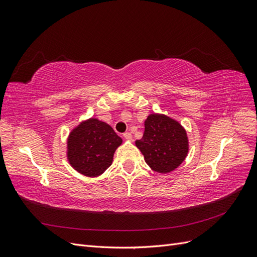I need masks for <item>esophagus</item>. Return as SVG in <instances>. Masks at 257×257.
<instances>
[{
    "instance_id": "esophagus-1",
    "label": "esophagus",
    "mask_w": 257,
    "mask_h": 257,
    "mask_svg": "<svg viewBox=\"0 0 257 257\" xmlns=\"http://www.w3.org/2000/svg\"><path fill=\"white\" fill-rule=\"evenodd\" d=\"M123 137L125 138L127 142H132V141H133V136H132L131 133H124V134H123Z\"/></svg>"
}]
</instances>
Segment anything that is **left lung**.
Returning a JSON list of instances; mask_svg holds the SVG:
<instances>
[{
    "label": "left lung",
    "mask_w": 257,
    "mask_h": 257,
    "mask_svg": "<svg viewBox=\"0 0 257 257\" xmlns=\"http://www.w3.org/2000/svg\"><path fill=\"white\" fill-rule=\"evenodd\" d=\"M153 172L168 174L188 157L190 143L185 128L164 113H150L145 120L142 139L135 142Z\"/></svg>",
    "instance_id": "1"
}]
</instances>
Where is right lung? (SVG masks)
Returning <instances> with one entry per match:
<instances>
[{
    "label": "right lung",
    "instance_id": "add662e5",
    "mask_svg": "<svg viewBox=\"0 0 257 257\" xmlns=\"http://www.w3.org/2000/svg\"><path fill=\"white\" fill-rule=\"evenodd\" d=\"M121 145L122 138L109 124L92 116L69 132L66 159L77 173L98 177L112 164L113 154Z\"/></svg>",
    "mask_w": 257,
    "mask_h": 257
}]
</instances>
